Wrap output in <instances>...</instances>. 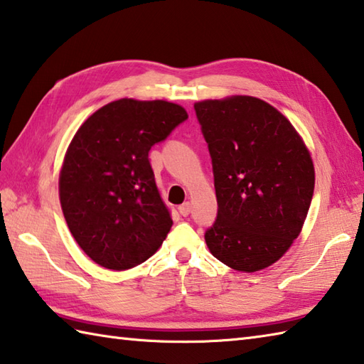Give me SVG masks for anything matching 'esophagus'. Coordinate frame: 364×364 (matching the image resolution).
I'll return each instance as SVG.
<instances>
[{
    "label": "esophagus",
    "mask_w": 364,
    "mask_h": 364,
    "mask_svg": "<svg viewBox=\"0 0 364 364\" xmlns=\"http://www.w3.org/2000/svg\"><path fill=\"white\" fill-rule=\"evenodd\" d=\"M178 211H180V215L181 216H189V213H191V203L189 202H186V203H183V205H180V208H178Z\"/></svg>",
    "instance_id": "34e87169"
}]
</instances>
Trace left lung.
<instances>
[{
  "label": "left lung",
  "instance_id": "8db88e82",
  "mask_svg": "<svg viewBox=\"0 0 364 364\" xmlns=\"http://www.w3.org/2000/svg\"><path fill=\"white\" fill-rule=\"evenodd\" d=\"M215 175L218 216L205 232L211 254L254 273L300 235L314 194V166L290 121L251 96L194 105Z\"/></svg>",
  "mask_w": 364,
  "mask_h": 364
}]
</instances>
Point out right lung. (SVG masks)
Wrapping results in <instances>:
<instances>
[{"mask_svg": "<svg viewBox=\"0 0 364 364\" xmlns=\"http://www.w3.org/2000/svg\"><path fill=\"white\" fill-rule=\"evenodd\" d=\"M188 119L166 101H119L92 113L74 135L60 175V202L83 252L129 269L158 251L173 220L156 188L148 153Z\"/></svg>", "mask_w": 364, "mask_h": 364, "instance_id": "add662e5", "label": "right lung"}]
</instances>
